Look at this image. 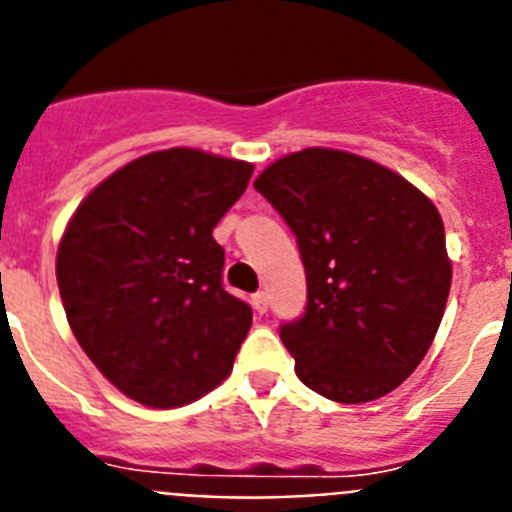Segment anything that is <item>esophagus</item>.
<instances>
[{"instance_id": "obj_1", "label": "esophagus", "mask_w": 512, "mask_h": 512, "mask_svg": "<svg viewBox=\"0 0 512 512\" xmlns=\"http://www.w3.org/2000/svg\"><path fill=\"white\" fill-rule=\"evenodd\" d=\"M252 306H255V311L257 314H265V311H268V293L265 291H260V293H255V296H252Z\"/></svg>"}]
</instances>
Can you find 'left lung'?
<instances>
[{"label":"left lung","mask_w":512,"mask_h":512,"mask_svg":"<svg viewBox=\"0 0 512 512\" xmlns=\"http://www.w3.org/2000/svg\"><path fill=\"white\" fill-rule=\"evenodd\" d=\"M255 188L304 260V317L281 327L301 384L342 404L397 389L433 345L451 291L438 208L384 164L322 146L275 159Z\"/></svg>","instance_id":"1"}]
</instances>
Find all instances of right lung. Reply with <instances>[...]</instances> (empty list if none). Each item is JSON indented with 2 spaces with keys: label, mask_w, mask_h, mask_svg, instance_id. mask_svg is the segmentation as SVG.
<instances>
[{
  "label": "right lung",
  "mask_w": 512,
  "mask_h": 512,
  "mask_svg": "<svg viewBox=\"0 0 512 512\" xmlns=\"http://www.w3.org/2000/svg\"><path fill=\"white\" fill-rule=\"evenodd\" d=\"M250 162L201 149L151 151L97 185L56 255L69 327L97 371L146 407H182L231 373L252 309L224 291L213 229Z\"/></svg>",
  "instance_id": "right-lung-1"
}]
</instances>
